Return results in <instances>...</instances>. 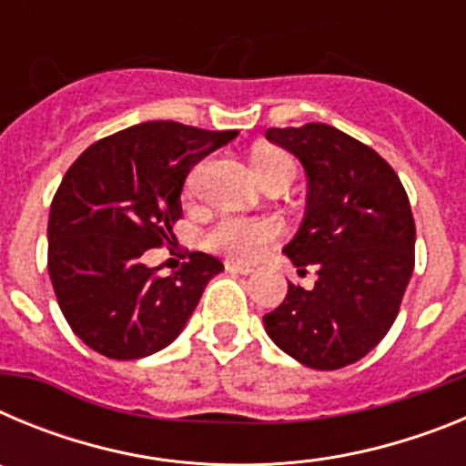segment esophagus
<instances>
[{"mask_svg": "<svg viewBox=\"0 0 466 466\" xmlns=\"http://www.w3.org/2000/svg\"><path fill=\"white\" fill-rule=\"evenodd\" d=\"M226 270H228V273H236V275L254 273L252 266H247V263H236V261H226Z\"/></svg>", "mask_w": 466, "mask_h": 466, "instance_id": "1", "label": "esophagus"}]
</instances>
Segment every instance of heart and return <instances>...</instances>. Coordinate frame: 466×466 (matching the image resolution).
<instances>
[{"instance_id":"b5f03b06","label":"heart","mask_w":466,"mask_h":466,"mask_svg":"<svg viewBox=\"0 0 466 466\" xmlns=\"http://www.w3.org/2000/svg\"><path fill=\"white\" fill-rule=\"evenodd\" d=\"M254 167L263 184L273 179L289 182L296 175V166L289 154L278 149H261L254 154ZM198 170L188 177V187L196 184ZM278 236V224L273 219H242V217H226L208 233L205 242L209 249L224 252L230 258H254L263 247Z\"/></svg>"}]
</instances>
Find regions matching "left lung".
Here are the masks:
<instances>
[{"label":"left lung","mask_w":466,"mask_h":466,"mask_svg":"<svg viewBox=\"0 0 466 466\" xmlns=\"http://www.w3.org/2000/svg\"><path fill=\"white\" fill-rule=\"evenodd\" d=\"M266 137L306 170V212L282 252L300 270L312 263L317 282L289 284L263 327L303 366L336 371L369 355L397 319L415 266L409 196L376 151L339 127H270Z\"/></svg>","instance_id":"1"}]
</instances>
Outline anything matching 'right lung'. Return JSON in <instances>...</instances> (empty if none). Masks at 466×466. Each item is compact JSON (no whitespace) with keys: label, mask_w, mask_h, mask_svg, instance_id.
<instances>
[{"label":"right lung","mask_w":466,"mask_h":466,"mask_svg":"<svg viewBox=\"0 0 466 466\" xmlns=\"http://www.w3.org/2000/svg\"><path fill=\"white\" fill-rule=\"evenodd\" d=\"M238 137L149 121L95 142L74 160L48 214V275L72 331L109 360H142L187 327L219 258L188 254L163 278L142 257L170 242L193 166Z\"/></svg>","instance_id":"right-lung-1"}]
</instances>
